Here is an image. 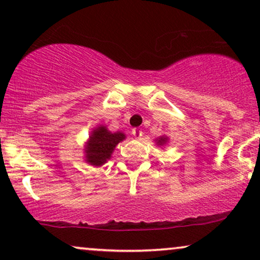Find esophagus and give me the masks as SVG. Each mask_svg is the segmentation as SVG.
Segmentation results:
<instances>
[{"label":"esophagus","instance_id":"34e87169","mask_svg":"<svg viewBox=\"0 0 260 260\" xmlns=\"http://www.w3.org/2000/svg\"><path fill=\"white\" fill-rule=\"evenodd\" d=\"M133 135L136 138H140L141 136H142V131L141 130H138V129H134L133 130Z\"/></svg>","mask_w":260,"mask_h":260}]
</instances>
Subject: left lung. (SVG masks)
Wrapping results in <instances>:
<instances>
[{
  "instance_id": "8db88e82",
  "label": "left lung",
  "mask_w": 260,
  "mask_h": 260,
  "mask_svg": "<svg viewBox=\"0 0 260 260\" xmlns=\"http://www.w3.org/2000/svg\"><path fill=\"white\" fill-rule=\"evenodd\" d=\"M167 141H168V137H166V136H161L159 138H157V140H156V144H158V145H163V144H166V143H167Z\"/></svg>"
}]
</instances>
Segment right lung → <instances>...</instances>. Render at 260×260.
Masks as SVG:
<instances>
[{
    "label": "right lung",
    "instance_id": "right-lung-1",
    "mask_svg": "<svg viewBox=\"0 0 260 260\" xmlns=\"http://www.w3.org/2000/svg\"><path fill=\"white\" fill-rule=\"evenodd\" d=\"M123 140H125V135L120 131L112 134L106 126L99 125L92 131L85 147V161L95 167L103 166L111 157L116 145Z\"/></svg>",
    "mask_w": 260,
    "mask_h": 260
}]
</instances>
